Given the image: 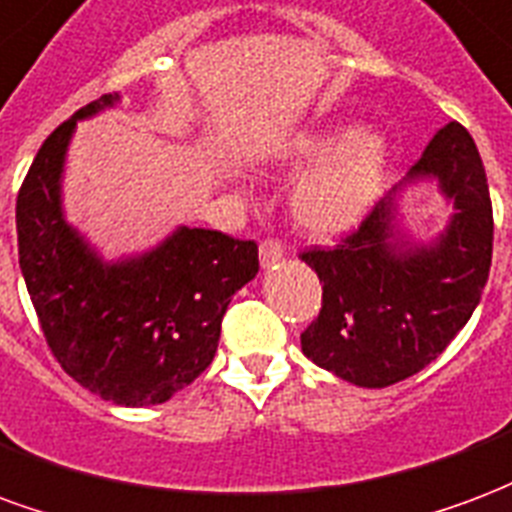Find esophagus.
<instances>
[{
	"label": "esophagus",
	"instance_id": "34e87169",
	"mask_svg": "<svg viewBox=\"0 0 512 512\" xmlns=\"http://www.w3.org/2000/svg\"><path fill=\"white\" fill-rule=\"evenodd\" d=\"M279 260H285V246H282V241H276V238H266L260 244V263H263V268H268L279 263Z\"/></svg>",
	"mask_w": 512,
	"mask_h": 512
}]
</instances>
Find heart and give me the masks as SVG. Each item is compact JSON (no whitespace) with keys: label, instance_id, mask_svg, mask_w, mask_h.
Wrapping results in <instances>:
<instances>
[{"label":"heart","instance_id":"1","mask_svg":"<svg viewBox=\"0 0 512 512\" xmlns=\"http://www.w3.org/2000/svg\"><path fill=\"white\" fill-rule=\"evenodd\" d=\"M279 160L306 170L290 192V211L314 236H339L372 208L388 165L385 135L358 127L336 140V132H304L285 140Z\"/></svg>","mask_w":512,"mask_h":512}]
</instances>
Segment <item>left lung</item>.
Returning a JSON list of instances; mask_svg holds the SVG:
<instances>
[{
    "label": "left lung",
    "mask_w": 512,
    "mask_h": 512,
    "mask_svg": "<svg viewBox=\"0 0 512 512\" xmlns=\"http://www.w3.org/2000/svg\"><path fill=\"white\" fill-rule=\"evenodd\" d=\"M429 176L456 208L434 244L396 238L393 198H385L336 246L301 252L323 285V309L301 333V350L352 385L385 388L429 366L488 282L494 211L478 146L458 121L431 138L407 181Z\"/></svg>",
    "instance_id": "8db88e82"
}]
</instances>
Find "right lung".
I'll use <instances>...</instances> for the list:
<instances>
[{
    "label": "right lung",
    "mask_w": 512,
    "mask_h": 512,
    "mask_svg": "<svg viewBox=\"0 0 512 512\" xmlns=\"http://www.w3.org/2000/svg\"><path fill=\"white\" fill-rule=\"evenodd\" d=\"M116 100L102 94L40 146L15 200L18 263L64 372L105 401L149 407L206 372L227 304L260 263L255 241L203 227H179L146 255L102 263L64 222L62 168L75 121Z\"/></svg>",
    "instance_id": "1"
}]
</instances>
